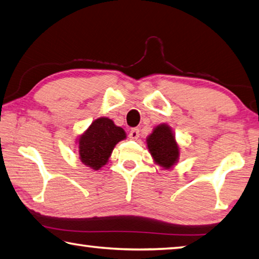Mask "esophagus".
Wrapping results in <instances>:
<instances>
[{
	"mask_svg": "<svg viewBox=\"0 0 259 259\" xmlns=\"http://www.w3.org/2000/svg\"><path fill=\"white\" fill-rule=\"evenodd\" d=\"M139 130L138 129H131L130 130V133H129V138L130 139H133V140H136V139H138L139 138Z\"/></svg>",
	"mask_w": 259,
	"mask_h": 259,
	"instance_id": "esophagus-1",
	"label": "esophagus"
}]
</instances>
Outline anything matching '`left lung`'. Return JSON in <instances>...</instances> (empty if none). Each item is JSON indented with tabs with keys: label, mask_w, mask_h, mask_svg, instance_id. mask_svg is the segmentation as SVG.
<instances>
[{
	"label": "left lung",
	"mask_w": 259,
	"mask_h": 259,
	"mask_svg": "<svg viewBox=\"0 0 259 259\" xmlns=\"http://www.w3.org/2000/svg\"><path fill=\"white\" fill-rule=\"evenodd\" d=\"M146 144L156 165L164 170H170L177 165L180 157V147L170 125L161 123L155 126L152 134L146 138Z\"/></svg>",
	"instance_id": "obj_1"
}]
</instances>
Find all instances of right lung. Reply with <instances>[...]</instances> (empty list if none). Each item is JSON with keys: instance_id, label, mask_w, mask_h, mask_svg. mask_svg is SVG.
Here are the masks:
<instances>
[{"instance_id": "right-lung-1", "label": "right lung", "mask_w": 259, "mask_h": 259, "mask_svg": "<svg viewBox=\"0 0 259 259\" xmlns=\"http://www.w3.org/2000/svg\"><path fill=\"white\" fill-rule=\"evenodd\" d=\"M125 138L126 134L121 126L109 117H98L76 139L79 158L92 170H101L109 162L115 145Z\"/></svg>"}]
</instances>
